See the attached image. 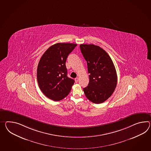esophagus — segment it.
Returning a JSON list of instances; mask_svg holds the SVG:
<instances>
[{
  "instance_id": "34e87169",
  "label": "esophagus",
  "mask_w": 151,
  "mask_h": 151,
  "mask_svg": "<svg viewBox=\"0 0 151 151\" xmlns=\"http://www.w3.org/2000/svg\"><path fill=\"white\" fill-rule=\"evenodd\" d=\"M75 82H76V83L78 82V77L75 78Z\"/></svg>"
}]
</instances>
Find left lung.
<instances>
[{"label":"left lung","instance_id":"obj_1","mask_svg":"<svg viewBox=\"0 0 151 151\" xmlns=\"http://www.w3.org/2000/svg\"><path fill=\"white\" fill-rule=\"evenodd\" d=\"M81 53L87 63L88 85L83 88L85 96L92 103L101 104L114 92L117 76L114 63L106 52L93 44H81Z\"/></svg>","mask_w":151,"mask_h":151}]
</instances>
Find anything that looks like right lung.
<instances>
[{
  "mask_svg": "<svg viewBox=\"0 0 151 151\" xmlns=\"http://www.w3.org/2000/svg\"><path fill=\"white\" fill-rule=\"evenodd\" d=\"M77 44L57 43L45 52L37 69V80L45 96L55 101L62 100L69 94L73 79L67 76L65 63L68 55Z\"/></svg>",
  "mask_w": 151,
  "mask_h": 151,
  "instance_id": "1",
  "label": "right lung"
}]
</instances>
